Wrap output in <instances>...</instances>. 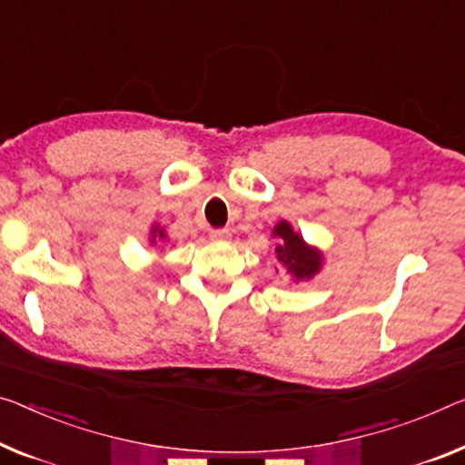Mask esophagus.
I'll return each instance as SVG.
<instances>
[{
    "instance_id": "esophagus-1",
    "label": "esophagus",
    "mask_w": 465,
    "mask_h": 465,
    "mask_svg": "<svg viewBox=\"0 0 465 465\" xmlns=\"http://www.w3.org/2000/svg\"><path fill=\"white\" fill-rule=\"evenodd\" d=\"M210 237L213 241H228L231 239V231H228V228H216V231L210 232Z\"/></svg>"
}]
</instances>
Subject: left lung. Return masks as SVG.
Here are the masks:
<instances>
[{
	"mask_svg": "<svg viewBox=\"0 0 465 465\" xmlns=\"http://www.w3.org/2000/svg\"><path fill=\"white\" fill-rule=\"evenodd\" d=\"M272 237L278 239L276 260L287 268L295 281H310L322 268V253L316 247H310L299 232L292 231L287 220H281L274 226Z\"/></svg>",
	"mask_w": 465,
	"mask_h": 465,
	"instance_id": "8db88e82",
	"label": "left lung"
}]
</instances>
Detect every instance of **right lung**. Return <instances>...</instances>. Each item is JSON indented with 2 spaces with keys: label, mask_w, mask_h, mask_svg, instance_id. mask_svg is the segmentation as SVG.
Masks as SVG:
<instances>
[{
  "label": "right lung",
  "mask_w": 465,
  "mask_h": 465,
  "mask_svg": "<svg viewBox=\"0 0 465 465\" xmlns=\"http://www.w3.org/2000/svg\"><path fill=\"white\" fill-rule=\"evenodd\" d=\"M149 237H152V239H149L152 242H155L158 239H166V231H163V228H160V224H153L152 226V234H149Z\"/></svg>",
  "instance_id": "obj_1"
}]
</instances>
